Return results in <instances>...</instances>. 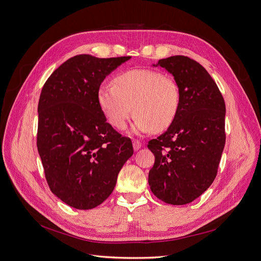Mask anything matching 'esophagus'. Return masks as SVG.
I'll return each mask as SVG.
<instances>
[{
	"label": "esophagus",
	"mask_w": 261,
	"mask_h": 261,
	"mask_svg": "<svg viewBox=\"0 0 261 261\" xmlns=\"http://www.w3.org/2000/svg\"><path fill=\"white\" fill-rule=\"evenodd\" d=\"M133 146H134V150H135V151H138L139 148L142 146V143H141L140 141H138V140H135V141L133 142Z\"/></svg>",
	"instance_id": "34e87169"
}]
</instances>
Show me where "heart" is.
I'll return each mask as SVG.
<instances>
[{
  "mask_svg": "<svg viewBox=\"0 0 261 261\" xmlns=\"http://www.w3.org/2000/svg\"><path fill=\"white\" fill-rule=\"evenodd\" d=\"M180 89L174 77L150 69L122 72L111 85H102L96 98L108 123L123 130L133 113V133L142 135L167 129L180 106Z\"/></svg>",
  "mask_w": 261,
  "mask_h": 261,
  "instance_id": "1",
  "label": "heart"
}]
</instances>
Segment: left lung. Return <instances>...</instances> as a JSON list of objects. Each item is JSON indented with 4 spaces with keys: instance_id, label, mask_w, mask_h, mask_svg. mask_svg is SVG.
Here are the masks:
<instances>
[{
    "instance_id": "left-lung-1",
    "label": "left lung",
    "mask_w": 261,
    "mask_h": 261,
    "mask_svg": "<svg viewBox=\"0 0 261 261\" xmlns=\"http://www.w3.org/2000/svg\"><path fill=\"white\" fill-rule=\"evenodd\" d=\"M155 66V65H154ZM180 89L178 114L147 147L155 156L148 172L154 195L171 205L191 203L217 176L225 145V102L206 69L187 56L158 60Z\"/></svg>"
}]
</instances>
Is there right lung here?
<instances>
[{
  "instance_id": "obj_1",
  "label": "right lung",
  "mask_w": 261,
  "mask_h": 261,
  "mask_svg": "<svg viewBox=\"0 0 261 261\" xmlns=\"http://www.w3.org/2000/svg\"><path fill=\"white\" fill-rule=\"evenodd\" d=\"M129 58L76 55L42 87L37 147L49 189L73 208L102 204L134 153L130 139L106 121L96 98L105 77Z\"/></svg>"
}]
</instances>
